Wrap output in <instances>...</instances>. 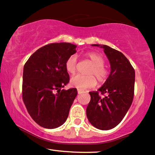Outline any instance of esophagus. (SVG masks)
Returning a JSON list of instances; mask_svg holds the SVG:
<instances>
[{"label": "esophagus", "instance_id": "1", "mask_svg": "<svg viewBox=\"0 0 155 155\" xmlns=\"http://www.w3.org/2000/svg\"><path fill=\"white\" fill-rule=\"evenodd\" d=\"M83 91H82L81 89H78V94H81V93H83Z\"/></svg>", "mask_w": 155, "mask_h": 155}]
</instances>
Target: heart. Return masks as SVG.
I'll use <instances>...</instances> for the list:
<instances>
[{"mask_svg":"<svg viewBox=\"0 0 155 155\" xmlns=\"http://www.w3.org/2000/svg\"><path fill=\"white\" fill-rule=\"evenodd\" d=\"M85 55L87 58L91 60L93 64V66L88 72V74L91 75L77 74V75L73 76L70 80V84L72 86L81 90H85L95 86L96 84V80L94 77V76L98 82L102 83L106 81L108 74V70L104 67V59L101 55L95 52H87ZM77 61L78 57L76 54L70 55L67 59L65 64H64L67 72L70 74H74L75 72Z\"/></svg>","mask_w":155,"mask_h":155,"instance_id":"1","label":"heart"}]
</instances>
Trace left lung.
I'll return each mask as SVG.
<instances>
[{"label": "left lung", "mask_w": 155, "mask_h": 155, "mask_svg": "<svg viewBox=\"0 0 155 155\" xmlns=\"http://www.w3.org/2000/svg\"><path fill=\"white\" fill-rule=\"evenodd\" d=\"M92 46L104 49L109 60L110 72L98 91L89 92L91 101L87 105L86 115L94 127L109 130L122 121L132 104L135 71L129 60L119 51L107 45Z\"/></svg>", "instance_id": "1"}]
</instances>
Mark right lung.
<instances>
[{"label": "right lung", "mask_w": 155, "mask_h": 155, "mask_svg": "<svg viewBox=\"0 0 155 155\" xmlns=\"http://www.w3.org/2000/svg\"><path fill=\"white\" fill-rule=\"evenodd\" d=\"M70 43H52L37 49L25 63L22 98L36 123L46 129H55L66 121L76 88L61 90L70 81L65 62L76 52Z\"/></svg>", "instance_id": "add662e5"}]
</instances>
